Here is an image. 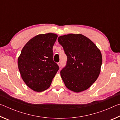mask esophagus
<instances>
[{
    "instance_id": "obj_1",
    "label": "esophagus",
    "mask_w": 120,
    "mask_h": 120,
    "mask_svg": "<svg viewBox=\"0 0 120 120\" xmlns=\"http://www.w3.org/2000/svg\"><path fill=\"white\" fill-rule=\"evenodd\" d=\"M58 65H59V67H61V62H58Z\"/></svg>"
}]
</instances>
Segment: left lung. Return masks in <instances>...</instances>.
Returning <instances> with one entry per match:
<instances>
[{
	"label": "left lung",
	"mask_w": 120,
	"mask_h": 120,
	"mask_svg": "<svg viewBox=\"0 0 120 120\" xmlns=\"http://www.w3.org/2000/svg\"><path fill=\"white\" fill-rule=\"evenodd\" d=\"M67 56L60 75L67 88L78 93L86 90L98 78L102 64L96 45L82 34H69L58 38Z\"/></svg>",
	"instance_id": "1"
}]
</instances>
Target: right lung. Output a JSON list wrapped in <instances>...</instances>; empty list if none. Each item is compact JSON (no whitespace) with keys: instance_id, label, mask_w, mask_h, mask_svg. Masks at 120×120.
Listing matches in <instances>:
<instances>
[{"instance_id":"add662e5","label":"right lung","mask_w":120,"mask_h":120,"mask_svg":"<svg viewBox=\"0 0 120 120\" xmlns=\"http://www.w3.org/2000/svg\"><path fill=\"white\" fill-rule=\"evenodd\" d=\"M58 35L40 34L31 38L22 49L18 67L26 85L40 92L50 86L59 67L53 60V46Z\"/></svg>"}]
</instances>
